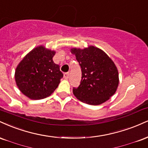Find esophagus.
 I'll return each mask as SVG.
<instances>
[{"instance_id": "obj_1", "label": "esophagus", "mask_w": 148, "mask_h": 148, "mask_svg": "<svg viewBox=\"0 0 148 148\" xmlns=\"http://www.w3.org/2000/svg\"><path fill=\"white\" fill-rule=\"evenodd\" d=\"M64 77L66 79H69V73H65L64 74Z\"/></svg>"}]
</instances>
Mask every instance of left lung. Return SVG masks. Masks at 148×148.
<instances>
[{"mask_svg": "<svg viewBox=\"0 0 148 148\" xmlns=\"http://www.w3.org/2000/svg\"><path fill=\"white\" fill-rule=\"evenodd\" d=\"M82 69L79 86L73 93L81 102L99 105L109 100L116 93L119 77L117 67L103 50L93 46L83 49L72 48Z\"/></svg>", "mask_w": 148, "mask_h": 148, "instance_id": "obj_1", "label": "left lung"}]
</instances>
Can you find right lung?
<instances>
[{
	"instance_id": "right-lung-1",
	"label": "right lung",
	"mask_w": 148,
	"mask_h": 148,
	"mask_svg": "<svg viewBox=\"0 0 148 148\" xmlns=\"http://www.w3.org/2000/svg\"><path fill=\"white\" fill-rule=\"evenodd\" d=\"M56 52L39 46L29 52L15 70V81L18 89L31 100L50 96L57 88L63 73L54 63Z\"/></svg>"
}]
</instances>
